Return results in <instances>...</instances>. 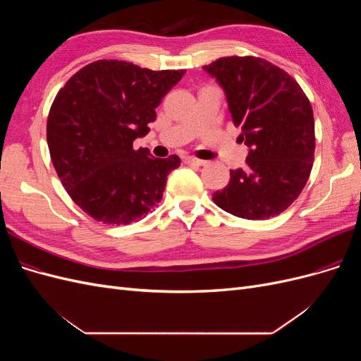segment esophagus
I'll use <instances>...</instances> for the list:
<instances>
[{
    "label": "esophagus",
    "instance_id": "obj_1",
    "mask_svg": "<svg viewBox=\"0 0 361 361\" xmlns=\"http://www.w3.org/2000/svg\"><path fill=\"white\" fill-rule=\"evenodd\" d=\"M183 161H185V164H192V166H204L206 164V161L199 159V158H192V157H187Z\"/></svg>",
    "mask_w": 361,
    "mask_h": 361
}]
</instances>
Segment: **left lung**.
Wrapping results in <instances>:
<instances>
[{
  "label": "left lung",
  "instance_id": "1",
  "mask_svg": "<svg viewBox=\"0 0 361 361\" xmlns=\"http://www.w3.org/2000/svg\"><path fill=\"white\" fill-rule=\"evenodd\" d=\"M220 84L239 140L248 146L245 169L212 200L245 220H267L292 204L307 182L314 155L312 105L289 73L257 57H223L203 66Z\"/></svg>",
  "mask_w": 361,
  "mask_h": 361
}]
</instances>
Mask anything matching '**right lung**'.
<instances>
[{"mask_svg": "<svg viewBox=\"0 0 361 361\" xmlns=\"http://www.w3.org/2000/svg\"><path fill=\"white\" fill-rule=\"evenodd\" d=\"M185 71H150L99 60L64 84L48 116L47 140L64 190L81 209L106 224L141 220L161 202L178 155L134 150Z\"/></svg>", "mask_w": 361, "mask_h": 361, "instance_id": "1", "label": "right lung"}]
</instances>
